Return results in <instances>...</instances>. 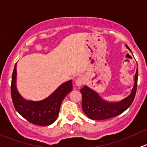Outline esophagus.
Segmentation results:
<instances>
[{
	"label": "esophagus",
	"mask_w": 147,
	"mask_h": 147,
	"mask_svg": "<svg viewBox=\"0 0 147 147\" xmlns=\"http://www.w3.org/2000/svg\"><path fill=\"white\" fill-rule=\"evenodd\" d=\"M84 82H85V80H84V78L83 77H79L75 80V85L78 87H80L84 84Z\"/></svg>",
	"instance_id": "esophagus-1"
}]
</instances>
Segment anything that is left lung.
<instances>
[{
    "label": "left lung",
    "instance_id": "obj_1",
    "mask_svg": "<svg viewBox=\"0 0 147 147\" xmlns=\"http://www.w3.org/2000/svg\"><path fill=\"white\" fill-rule=\"evenodd\" d=\"M127 48L130 50L127 45ZM134 84L131 93L127 97L119 102H108L104 100L100 94L87 86L80 90L82 95V108L86 116L90 119L104 120L110 119L124 112L129 107L135 97L137 87L138 68L134 75Z\"/></svg>",
    "mask_w": 147,
    "mask_h": 147
}]
</instances>
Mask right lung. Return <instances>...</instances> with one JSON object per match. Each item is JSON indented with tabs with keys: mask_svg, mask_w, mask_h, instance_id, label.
Returning a JSON list of instances; mask_svg holds the SVG:
<instances>
[{
	"mask_svg": "<svg viewBox=\"0 0 147 147\" xmlns=\"http://www.w3.org/2000/svg\"><path fill=\"white\" fill-rule=\"evenodd\" d=\"M15 65L12 75L11 97L16 110L30 122L39 126H49L57 119L65 96L72 90V81L60 84L51 94L42 100L32 101L23 98L16 87L17 71Z\"/></svg>",
	"mask_w": 147,
	"mask_h": 147,
	"instance_id": "add662e5",
	"label": "right lung"
}]
</instances>
